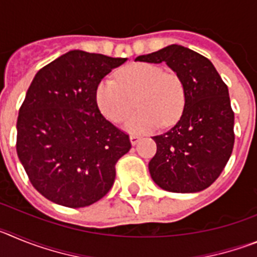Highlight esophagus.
I'll return each mask as SVG.
<instances>
[{"instance_id":"1","label":"esophagus","mask_w":257,"mask_h":257,"mask_svg":"<svg viewBox=\"0 0 257 257\" xmlns=\"http://www.w3.org/2000/svg\"><path fill=\"white\" fill-rule=\"evenodd\" d=\"M140 139H142V136L136 135V134H133V135H130V142H131V144H133V145L138 144Z\"/></svg>"}]
</instances>
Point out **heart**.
<instances>
[{"instance_id":"heart-1","label":"heart","mask_w":257,"mask_h":257,"mask_svg":"<svg viewBox=\"0 0 257 257\" xmlns=\"http://www.w3.org/2000/svg\"><path fill=\"white\" fill-rule=\"evenodd\" d=\"M100 112L108 119L121 123L133 112L135 101L139 110L126 122L131 133H144L178 119L184 106L185 94L180 77L174 72H163L160 65L135 63L113 78L101 79L95 90Z\"/></svg>"}]
</instances>
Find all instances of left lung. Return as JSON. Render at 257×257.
I'll return each mask as SVG.
<instances>
[{
  "label": "left lung",
  "mask_w": 257,
  "mask_h": 257,
  "mask_svg": "<svg viewBox=\"0 0 257 257\" xmlns=\"http://www.w3.org/2000/svg\"><path fill=\"white\" fill-rule=\"evenodd\" d=\"M136 61H165L180 77L185 104L170 130L153 136L157 153L149 162L154 183L172 193H194L216 180L234 147V112L228 86L198 52L170 45Z\"/></svg>",
  "instance_id": "obj_1"
}]
</instances>
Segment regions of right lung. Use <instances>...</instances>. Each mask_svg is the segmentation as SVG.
Segmentation results:
<instances>
[{
  "instance_id": "1",
  "label": "right lung",
  "mask_w": 257,
  "mask_h": 257,
  "mask_svg": "<svg viewBox=\"0 0 257 257\" xmlns=\"http://www.w3.org/2000/svg\"><path fill=\"white\" fill-rule=\"evenodd\" d=\"M126 58L72 50L41 68L19 109L17 153L32 185L70 208L90 206L113 187L130 138L95 99L97 83Z\"/></svg>"
}]
</instances>
